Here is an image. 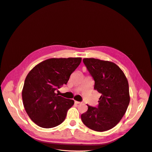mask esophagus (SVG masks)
Wrapping results in <instances>:
<instances>
[{
  "label": "esophagus",
  "mask_w": 152,
  "mask_h": 152,
  "mask_svg": "<svg viewBox=\"0 0 152 152\" xmlns=\"http://www.w3.org/2000/svg\"><path fill=\"white\" fill-rule=\"evenodd\" d=\"M75 104H82V102H78V101H75Z\"/></svg>",
  "instance_id": "obj_1"
}]
</instances>
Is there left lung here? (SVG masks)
<instances>
[{
    "mask_svg": "<svg viewBox=\"0 0 152 152\" xmlns=\"http://www.w3.org/2000/svg\"><path fill=\"white\" fill-rule=\"evenodd\" d=\"M83 62L94 81V90L101 94L97 107L88 105L81 115L85 126L99 132L109 130L120 122L130 101L128 80L113 62L94 58Z\"/></svg>",
    "mask_w": 152,
    "mask_h": 152,
    "instance_id": "left-lung-1",
    "label": "left lung"
}]
</instances>
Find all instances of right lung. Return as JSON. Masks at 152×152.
<instances>
[{
    "mask_svg": "<svg viewBox=\"0 0 152 152\" xmlns=\"http://www.w3.org/2000/svg\"><path fill=\"white\" fill-rule=\"evenodd\" d=\"M81 61V58L48 59L35 66L27 75L22 91L23 105L39 126L51 128L64 121L74 101L55 92L67 84Z\"/></svg>",
    "mask_w": 152,
    "mask_h": 152,
    "instance_id": "add662e5",
    "label": "right lung"
}]
</instances>
